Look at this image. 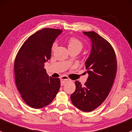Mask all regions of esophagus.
<instances>
[{
  "mask_svg": "<svg viewBox=\"0 0 132 132\" xmlns=\"http://www.w3.org/2000/svg\"><path fill=\"white\" fill-rule=\"evenodd\" d=\"M60 80H61V85H63L65 83L66 81H69V79L68 78L67 76H62L60 78Z\"/></svg>",
  "mask_w": 132,
  "mask_h": 132,
  "instance_id": "obj_1",
  "label": "esophagus"
}]
</instances>
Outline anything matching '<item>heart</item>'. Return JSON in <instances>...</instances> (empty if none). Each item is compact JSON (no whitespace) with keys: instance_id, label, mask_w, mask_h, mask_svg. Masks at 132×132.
Returning <instances> with one entry per match:
<instances>
[{"instance_id":"obj_1","label":"heart","mask_w":132,"mask_h":132,"mask_svg":"<svg viewBox=\"0 0 132 132\" xmlns=\"http://www.w3.org/2000/svg\"><path fill=\"white\" fill-rule=\"evenodd\" d=\"M57 46H58V43H57L56 41H55L53 43L52 46H51V50L54 51L56 48ZM68 47H69V50L76 48L82 49V43L77 38L70 37L68 40Z\"/></svg>"}]
</instances>
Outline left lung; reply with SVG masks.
Instances as JSON below:
<instances>
[{"mask_svg": "<svg viewBox=\"0 0 132 132\" xmlns=\"http://www.w3.org/2000/svg\"><path fill=\"white\" fill-rule=\"evenodd\" d=\"M92 43L90 55L85 62L88 77L85 85L76 81V90L70 96L73 105L84 112H90L101 105L109 95L117 72L113 47L96 32H84Z\"/></svg>", "mask_w": 132, "mask_h": 132, "instance_id": "1", "label": "left lung"}]
</instances>
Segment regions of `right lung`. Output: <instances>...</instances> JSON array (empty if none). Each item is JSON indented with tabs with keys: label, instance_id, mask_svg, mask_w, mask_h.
I'll return each mask as SVG.
<instances>
[{
	"label": "right lung",
	"instance_id": "right-lung-1",
	"mask_svg": "<svg viewBox=\"0 0 132 132\" xmlns=\"http://www.w3.org/2000/svg\"><path fill=\"white\" fill-rule=\"evenodd\" d=\"M60 29L43 28L24 42L14 61L16 85L24 102L40 109L53 100L60 88L59 78L47 75L44 63L51 58V46Z\"/></svg>",
	"mask_w": 132,
	"mask_h": 132
}]
</instances>
